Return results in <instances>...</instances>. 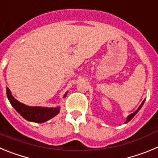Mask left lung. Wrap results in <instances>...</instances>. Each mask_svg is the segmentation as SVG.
Returning a JSON list of instances; mask_svg holds the SVG:
<instances>
[{"label":"left lung","instance_id":"1","mask_svg":"<svg viewBox=\"0 0 158 158\" xmlns=\"http://www.w3.org/2000/svg\"><path fill=\"white\" fill-rule=\"evenodd\" d=\"M145 100H146V99H144V100H143V102H142V103H141V105H140V106H139V107L138 108V109H137V110H136L135 112H134V113H131V114H130V115H129L128 116H127V119H126V121H125V123H128V122L130 121L131 120L132 118H133V117H134L135 116V115H136V113H137L138 112H139V111L140 110V109H141V108H142V106H143V104H144V102H145Z\"/></svg>","mask_w":158,"mask_h":158}]
</instances>
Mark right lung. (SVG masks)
Returning <instances> with one entry per match:
<instances>
[{
    "label": "right lung",
    "mask_w": 158,
    "mask_h": 158,
    "mask_svg": "<svg viewBox=\"0 0 158 158\" xmlns=\"http://www.w3.org/2000/svg\"><path fill=\"white\" fill-rule=\"evenodd\" d=\"M6 93L8 101L12 107L17 111V113H19L25 120L28 121L35 122V123H44L54 117L60 113V106L55 108L29 106L17 101L12 96V92L10 91L8 87L6 88ZM67 94L68 93L66 92L64 95V98H66Z\"/></svg>",
    "instance_id": "right-lung-1"
}]
</instances>
